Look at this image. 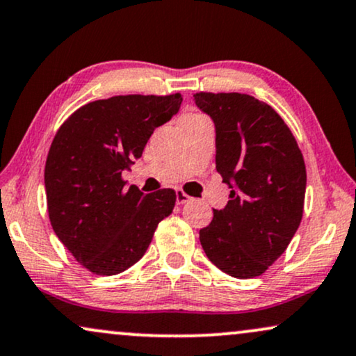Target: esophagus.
I'll use <instances>...</instances> for the list:
<instances>
[{
  "label": "esophagus",
  "mask_w": 356,
  "mask_h": 356,
  "mask_svg": "<svg viewBox=\"0 0 356 356\" xmlns=\"http://www.w3.org/2000/svg\"><path fill=\"white\" fill-rule=\"evenodd\" d=\"M175 200H177L179 205H182V204H187V202H191L192 197H188L186 192L177 191V192H175Z\"/></svg>",
  "instance_id": "obj_1"
}]
</instances>
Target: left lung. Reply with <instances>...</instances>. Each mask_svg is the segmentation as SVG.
Returning a JSON list of instances; mask_svg holds the SVG:
<instances>
[{
  "mask_svg": "<svg viewBox=\"0 0 356 356\" xmlns=\"http://www.w3.org/2000/svg\"><path fill=\"white\" fill-rule=\"evenodd\" d=\"M215 124V165L230 191L200 230L207 258L238 279L263 274L284 253L304 211L305 164L284 120L245 93H195Z\"/></svg>",
  "mask_w": 356,
  "mask_h": 356,
  "instance_id": "1",
  "label": "left lung"
}]
</instances>
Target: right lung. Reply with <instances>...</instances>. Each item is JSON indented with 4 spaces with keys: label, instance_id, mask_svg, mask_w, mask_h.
<instances>
[{
    "label": "right lung",
    "instance_id": "obj_1",
    "mask_svg": "<svg viewBox=\"0 0 356 356\" xmlns=\"http://www.w3.org/2000/svg\"><path fill=\"white\" fill-rule=\"evenodd\" d=\"M181 93L120 95L79 108L58 128L44 184L51 225L88 271L113 276L146 253L157 223L172 213V188L145 195L123 172L151 134L181 108Z\"/></svg>",
    "mask_w": 356,
    "mask_h": 356
}]
</instances>
